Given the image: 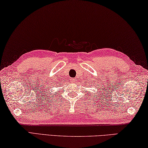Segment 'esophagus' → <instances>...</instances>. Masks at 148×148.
Wrapping results in <instances>:
<instances>
[{
  "label": "esophagus",
  "instance_id": "1",
  "mask_svg": "<svg viewBox=\"0 0 148 148\" xmlns=\"http://www.w3.org/2000/svg\"><path fill=\"white\" fill-rule=\"evenodd\" d=\"M71 81L72 82H75L77 81V79H71Z\"/></svg>",
  "mask_w": 148,
  "mask_h": 148
}]
</instances>
